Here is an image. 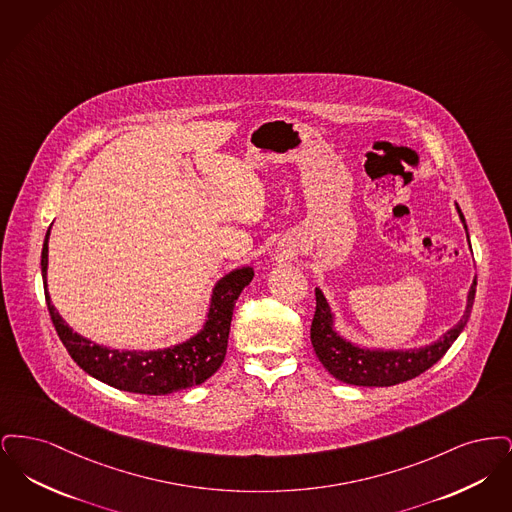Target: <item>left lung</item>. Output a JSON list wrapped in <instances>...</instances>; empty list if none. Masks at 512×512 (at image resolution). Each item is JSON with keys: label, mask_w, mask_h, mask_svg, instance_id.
Wrapping results in <instances>:
<instances>
[{"label": "left lung", "mask_w": 512, "mask_h": 512, "mask_svg": "<svg viewBox=\"0 0 512 512\" xmlns=\"http://www.w3.org/2000/svg\"><path fill=\"white\" fill-rule=\"evenodd\" d=\"M457 213L466 230V220L459 205H457ZM466 238H468V230H466ZM315 295H317V311L311 324V343L315 347L318 361L340 382L351 384V386L384 388V386H395V384L413 380L422 372H426L430 366L436 365L447 353L453 341L461 336L470 318L474 295H476V278L466 297L463 318L451 330H447L438 341L430 345L414 347V349H397V351L366 349L341 338L334 328V313L328 299L318 288L315 290Z\"/></svg>", "instance_id": "obj_1"}]
</instances>
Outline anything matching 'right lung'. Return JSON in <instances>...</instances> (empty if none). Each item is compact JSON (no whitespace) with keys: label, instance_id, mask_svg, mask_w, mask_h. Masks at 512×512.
<instances>
[{"label":"right lung","instance_id":"right-lung-1","mask_svg":"<svg viewBox=\"0 0 512 512\" xmlns=\"http://www.w3.org/2000/svg\"><path fill=\"white\" fill-rule=\"evenodd\" d=\"M49 230L42 247V278L49 317L74 363L84 372L117 390L169 395L199 386L219 370L228 347L234 305L245 286L253 280V268H236L220 278L213 288L207 320L190 340L157 351H121L76 334L53 307L46 280Z\"/></svg>","mask_w":512,"mask_h":512}]
</instances>
